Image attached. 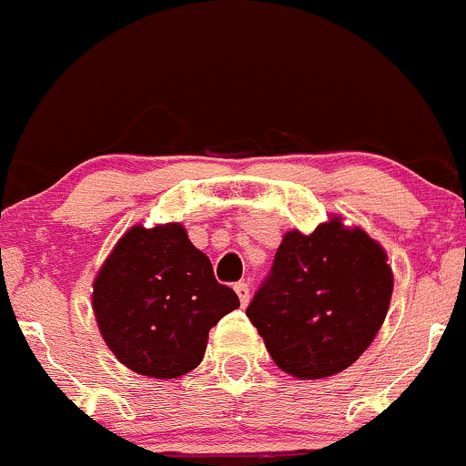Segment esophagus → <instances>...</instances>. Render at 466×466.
<instances>
[{
	"label": "esophagus",
	"instance_id": "34e87169",
	"mask_svg": "<svg viewBox=\"0 0 466 466\" xmlns=\"http://www.w3.org/2000/svg\"><path fill=\"white\" fill-rule=\"evenodd\" d=\"M235 292H238L239 303H242V306H247L248 297H251V292H248V285L244 283V280H239V283H235Z\"/></svg>",
	"mask_w": 466,
	"mask_h": 466
}]
</instances>
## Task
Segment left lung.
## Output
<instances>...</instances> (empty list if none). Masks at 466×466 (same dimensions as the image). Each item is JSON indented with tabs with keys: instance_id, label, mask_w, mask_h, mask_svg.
I'll return each mask as SVG.
<instances>
[{
	"instance_id": "8db88e82",
	"label": "left lung",
	"mask_w": 466,
	"mask_h": 466,
	"mask_svg": "<svg viewBox=\"0 0 466 466\" xmlns=\"http://www.w3.org/2000/svg\"><path fill=\"white\" fill-rule=\"evenodd\" d=\"M394 274L385 248L333 215L312 233L283 235L269 279L248 303L271 360L299 380L351 367L388 317Z\"/></svg>"
}]
</instances>
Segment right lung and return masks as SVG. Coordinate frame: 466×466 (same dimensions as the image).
Returning a JSON list of instances; mask_svg holds the SVG:
<instances>
[{
	"label": "right lung",
	"mask_w": 466,
	"mask_h": 466,
	"mask_svg": "<svg viewBox=\"0 0 466 466\" xmlns=\"http://www.w3.org/2000/svg\"><path fill=\"white\" fill-rule=\"evenodd\" d=\"M239 308L183 224L128 228L92 280V312L106 347L147 379H178L204 360L208 333Z\"/></svg>",
	"instance_id": "add662e5"
}]
</instances>
